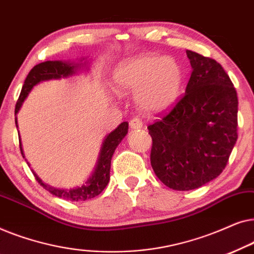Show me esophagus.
I'll return each instance as SVG.
<instances>
[{"instance_id":"1","label":"esophagus","mask_w":254,"mask_h":254,"mask_svg":"<svg viewBox=\"0 0 254 254\" xmlns=\"http://www.w3.org/2000/svg\"><path fill=\"white\" fill-rule=\"evenodd\" d=\"M129 126H130L131 129H134V130L141 129L142 126H143V123H142V120L138 119V118H134V119L130 120Z\"/></svg>"}]
</instances>
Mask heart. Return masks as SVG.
<instances>
[{
  "label": "heart",
  "mask_w": 254,
  "mask_h": 254,
  "mask_svg": "<svg viewBox=\"0 0 254 254\" xmlns=\"http://www.w3.org/2000/svg\"><path fill=\"white\" fill-rule=\"evenodd\" d=\"M184 72L173 58L143 54L120 62L113 71L119 95L135 93L145 113H162L175 105L183 88Z\"/></svg>",
  "instance_id": "obj_1"
}]
</instances>
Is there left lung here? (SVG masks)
Returning <instances> with one entry per match:
<instances>
[{
    "instance_id": "8db88e82",
    "label": "left lung",
    "mask_w": 254,
    "mask_h": 254,
    "mask_svg": "<svg viewBox=\"0 0 254 254\" xmlns=\"http://www.w3.org/2000/svg\"><path fill=\"white\" fill-rule=\"evenodd\" d=\"M186 54L192 74L185 96L148 127L152 170L176 190L199 189L220 176L238 137V98L230 77L213 59Z\"/></svg>"
}]
</instances>
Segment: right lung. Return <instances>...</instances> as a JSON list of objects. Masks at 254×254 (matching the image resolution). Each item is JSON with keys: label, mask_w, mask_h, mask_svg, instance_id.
<instances>
[{"label": "right lung", "mask_w": 254, "mask_h": 254, "mask_svg": "<svg viewBox=\"0 0 254 254\" xmlns=\"http://www.w3.org/2000/svg\"><path fill=\"white\" fill-rule=\"evenodd\" d=\"M82 70H89V61H85L84 58L81 59L79 62L74 61H46L43 64H39L34 65L32 70L29 72L27 77L25 78L24 85L20 91L18 102L16 104L15 109V116L19 112L20 107H22L24 100L26 99V97L29 96L34 86L39 84L41 82L51 81V79H61V78H68L71 76L77 75L78 72ZM16 127L18 128L17 125V117L15 118ZM128 133V123L124 121L118 126L116 129H113L111 133H109L104 138L102 148H100V152L97 159L95 170H93L91 175L88 179L85 180V183L82 186H76L74 189H58V187L51 186L48 184L44 183L41 180L36 172L33 171V175L36 177L37 182L44 187L45 190H48L53 195L61 197V199L69 200V201H84L92 199L97 195H99L103 192L104 189L107 186V184L110 182V170H111V159L116 151L118 145L120 144V142L124 140V137L126 136ZM20 138V137H19ZM19 148L20 152H22L23 157L24 151L22 147V142L19 140ZM30 166V163L26 162Z\"/></svg>", "instance_id": "right-lung-1"}]
</instances>
